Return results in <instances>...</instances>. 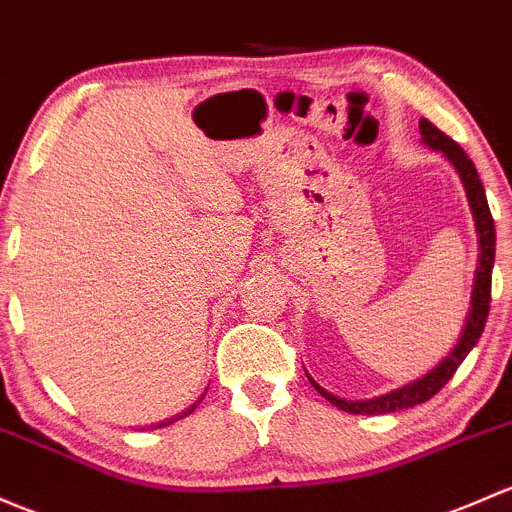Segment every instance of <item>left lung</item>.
I'll return each mask as SVG.
<instances>
[{
	"label": "left lung",
	"mask_w": 512,
	"mask_h": 512,
	"mask_svg": "<svg viewBox=\"0 0 512 512\" xmlns=\"http://www.w3.org/2000/svg\"><path fill=\"white\" fill-rule=\"evenodd\" d=\"M419 134H422L424 147L434 149V152H441V157L454 166L461 184H464L466 198H469L473 225H476V235H478V267H476V277H473L469 316H466V324L461 328L459 341H456V346L451 348L449 355L441 358V363L434 365L432 370H427L422 378L397 387V390L385 392V395L373 397V400H343V397H336L333 392H328L326 387H321L309 373H306V378H309V383L314 385V390L319 392V395H324L331 405H336L338 410L343 412L390 414L397 410H410L414 405L427 402L429 397L437 395L441 387L449 383L451 375L456 373V368L464 363L466 355H469L471 348L476 346L478 338H481L483 333V326H486L488 309H491V274H493V262H496V225H493L491 208H488V198H486V191H483L481 179H478L476 166H473V161L466 157V152L454 142V139L446 137V134L434 127L429 120H419Z\"/></svg>",
	"instance_id": "8db88e82"
}]
</instances>
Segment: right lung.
I'll list each match as a JSON object with an SVG mask.
<instances>
[{"mask_svg":"<svg viewBox=\"0 0 512 512\" xmlns=\"http://www.w3.org/2000/svg\"><path fill=\"white\" fill-rule=\"evenodd\" d=\"M203 397H206V395H203ZM203 397H198V402H201ZM198 402H196V405H198ZM196 405H191V407H188L186 412H179V414H176V417H171V419H164V422H157V424H154V427H149V429H161V427H169V424H174L176 419H181V417H188V414H191L193 410H196Z\"/></svg>","mask_w":512,"mask_h":512,"instance_id":"1","label":"right lung"}]
</instances>
